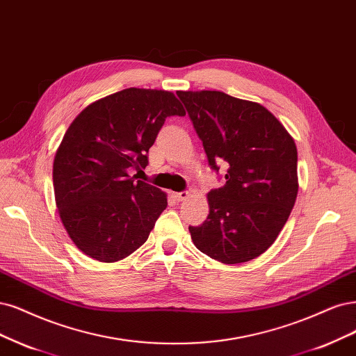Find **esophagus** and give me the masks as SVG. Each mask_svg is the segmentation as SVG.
Listing matches in <instances>:
<instances>
[{
	"mask_svg": "<svg viewBox=\"0 0 356 356\" xmlns=\"http://www.w3.org/2000/svg\"><path fill=\"white\" fill-rule=\"evenodd\" d=\"M190 195V193L188 191H181V193H174V197H175V200L177 202H182V200H186L187 197Z\"/></svg>",
	"mask_w": 356,
	"mask_h": 356,
	"instance_id": "1",
	"label": "esophagus"
}]
</instances>
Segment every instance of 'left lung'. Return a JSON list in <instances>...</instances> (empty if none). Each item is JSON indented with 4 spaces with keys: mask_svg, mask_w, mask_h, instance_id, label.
<instances>
[{
    "mask_svg": "<svg viewBox=\"0 0 356 356\" xmlns=\"http://www.w3.org/2000/svg\"><path fill=\"white\" fill-rule=\"evenodd\" d=\"M213 170L227 162L225 186L207 193L209 215L188 227L194 246L222 264L261 256L277 240L299 190L298 149L259 103L220 91H178Z\"/></svg>",
    "mask_w": 356,
    "mask_h": 356,
    "instance_id": "left-lung-1",
    "label": "left lung"
}]
</instances>
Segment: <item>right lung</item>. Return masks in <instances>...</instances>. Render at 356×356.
I'll return each mask as SVG.
<instances>
[{
	"label": "right lung",
	"instance_id": "add662e5",
	"mask_svg": "<svg viewBox=\"0 0 356 356\" xmlns=\"http://www.w3.org/2000/svg\"><path fill=\"white\" fill-rule=\"evenodd\" d=\"M184 116L174 92L127 88L91 103L72 122L53 163L61 222L100 262L125 259L149 238L166 194L129 170L144 169L166 118Z\"/></svg>",
	"mask_w": 356,
	"mask_h": 356
}]
</instances>
